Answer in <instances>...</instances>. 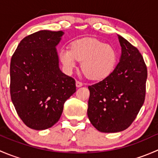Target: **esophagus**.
<instances>
[{
  "label": "esophagus",
  "mask_w": 158,
  "mask_h": 158,
  "mask_svg": "<svg viewBox=\"0 0 158 158\" xmlns=\"http://www.w3.org/2000/svg\"><path fill=\"white\" fill-rule=\"evenodd\" d=\"M76 87H77V88H79V87L82 86V83L81 82H79V81H76Z\"/></svg>",
  "instance_id": "34e87169"
}]
</instances>
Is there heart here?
Masks as SVG:
<instances>
[{
	"label": "heart",
	"mask_w": 158,
	"mask_h": 158,
	"mask_svg": "<svg viewBox=\"0 0 158 158\" xmlns=\"http://www.w3.org/2000/svg\"><path fill=\"white\" fill-rule=\"evenodd\" d=\"M59 58L63 67L71 73L82 62V70L91 80H102L109 76L115 67L117 52L112 46L94 38L76 40L71 44V48H62Z\"/></svg>",
	"instance_id": "1"
}]
</instances>
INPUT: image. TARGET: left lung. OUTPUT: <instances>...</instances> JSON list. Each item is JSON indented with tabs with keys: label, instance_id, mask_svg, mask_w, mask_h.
<instances>
[{
	"label": "left lung",
	"instance_id": "left-lung-1",
	"mask_svg": "<svg viewBox=\"0 0 158 158\" xmlns=\"http://www.w3.org/2000/svg\"><path fill=\"white\" fill-rule=\"evenodd\" d=\"M120 60L112 73L88 87L87 114L98 131L114 133L131 125L144 104L147 66L138 49L118 35Z\"/></svg>",
	"mask_w": 158,
	"mask_h": 158
}]
</instances>
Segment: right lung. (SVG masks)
Instances as JSON below:
<instances>
[{
	"label": "right lung",
	"instance_id": "1",
	"mask_svg": "<svg viewBox=\"0 0 158 158\" xmlns=\"http://www.w3.org/2000/svg\"><path fill=\"white\" fill-rule=\"evenodd\" d=\"M63 31L40 30L23 38L10 61V97L23 123L35 130L53 126L76 92L74 79L59 67Z\"/></svg>",
	"mask_w": 158,
	"mask_h": 158
}]
</instances>
